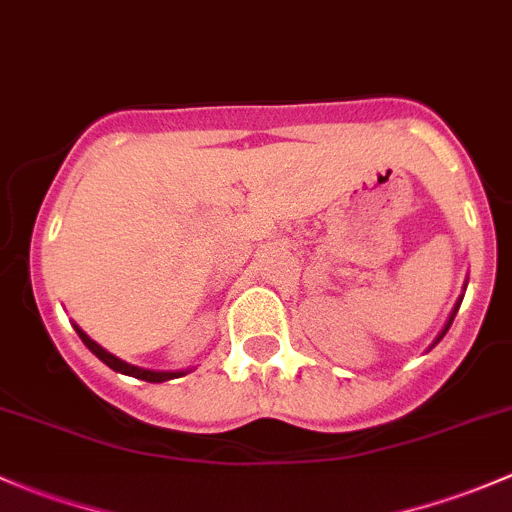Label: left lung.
Instances as JSON below:
<instances>
[{
    "label": "left lung",
    "mask_w": 512,
    "mask_h": 512,
    "mask_svg": "<svg viewBox=\"0 0 512 512\" xmlns=\"http://www.w3.org/2000/svg\"><path fill=\"white\" fill-rule=\"evenodd\" d=\"M466 287H468V280H466V285H463V292H466ZM461 302H463V294H461V297H458V302H456V307H453V309H451V314H448V319H446V324H443V329H441V332H438V337H436V342H433V344H431V347H428V349H433V347H436V344H438V342H441V339H443V337H446V332H448V327H451V324H453V317H456V312H458V307H461Z\"/></svg>",
    "instance_id": "1"
}]
</instances>
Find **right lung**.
I'll use <instances>...</instances> for the list:
<instances>
[{"label": "right lung", "mask_w": 512, "mask_h": 512, "mask_svg": "<svg viewBox=\"0 0 512 512\" xmlns=\"http://www.w3.org/2000/svg\"><path fill=\"white\" fill-rule=\"evenodd\" d=\"M74 329H76V334H79V337H81V342H84L86 347H89V352L96 354L98 359L103 361V364L111 366V369L118 371V374L133 376V379H141V381H151V384H160V381L178 379V376H185V374H188V371H190V369H185V371H153V369H141V366H133V364H128V361H123V359H118V356H113L111 352H106V349H103L101 344H96L94 339H91L89 334H86L84 329L79 327V324H74Z\"/></svg>", "instance_id": "add662e5"}]
</instances>
